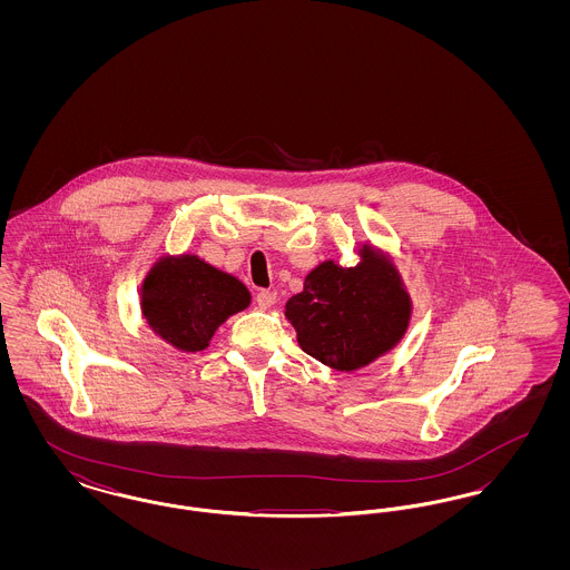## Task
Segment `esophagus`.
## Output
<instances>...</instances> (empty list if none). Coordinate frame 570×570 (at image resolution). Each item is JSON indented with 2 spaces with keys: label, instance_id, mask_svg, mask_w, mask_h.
<instances>
[{
  "label": "esophagus",
  "instance_id": "34e87169",
  "mask_svg": "<svg viewBox=\"0 0 570 570\" xmlns=\"http://www.w3.org/2000/svg\"><path fill=\"white\" fill-rule=\"evenodd\" d=\"M256 301H258V305L263 307V309H269L275 305V301H277V293H273V291H261L258 295H256Z\"/></svg>",
  "mask_w": 570,
  "mask_h": 570
}]
</instances>
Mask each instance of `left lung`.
<instances>
[{
  "mask_svg": "<svg viewBox=\"0 0 570 570\" xmlns=\"http://www.w3.org/2000/svg\"><path fill=\"white\" fill-rule=\"evenodd\" d=\"M354 267L325 261L286 301L303 353L337 372H356L391 353L406 335L412 298L393 258L363 244Z\"/></svg>",
  "mask_w": 570,
  "mask_h": 570,
  "instance_id": "1",
  "label": "left lung"
}]
</instances>
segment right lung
Here are the masks:
<instances>
[{
    "label": "right lung",
    "mask_w": 570,
    "mask_h": 570,
    "mask_svg": "<svg viewBox=\"0 0 570 570\" xmlns=\"http://www.w3.org/2000/svg\"><path fill=\"white\" fill-rule=\"evenodd\" d=\"M252 295L242 279L196 254H164L140 284L147 326L181 353L205 351L219 326L244 312Z\"/></svg>",
    "instance_id": "add662e5"
}]
</instances>
